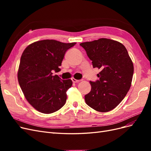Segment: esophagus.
<instances>
[{
	"label": "esophagus",
	"instance_id": "esophagus-1",
	"mask_svg": "<svg viewBox=\"0 0 151 151\" xmlns=\"http://www.w3.org/2000/svg\"><path fill=\"white\" fill-rule=\"evenodd\" d=\"M72 82L74 83H79V82H80V80H77V79H74V78H72Z\"/></svg>",
	"mask_w": 151,
	"mask_h": 151
}]
</instances>
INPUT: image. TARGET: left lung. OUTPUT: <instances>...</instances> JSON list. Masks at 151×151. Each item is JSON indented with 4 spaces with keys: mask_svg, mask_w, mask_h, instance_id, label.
Wrapping results in <instances>:
<instances>
[{
    "mask_svg": "<svg viewBox=\"0 0 151 151\" xmlns=\"http://www.w3.org/2000/svg\"><path fill=\"white\" fill-rule=\"evenodd\" d=\"M94 68L100 69L99 79L90 81L91 90L85 95L89 106L99 112H108L119 104L129 91L134 65L124 45L116 41L100 38L81 43Z\"/></svg>",
    "mask_w": 151,
    "mask_h": 151,
    "instance_id": "8db88e82",
    "label": "left lung"
}]
</instances>
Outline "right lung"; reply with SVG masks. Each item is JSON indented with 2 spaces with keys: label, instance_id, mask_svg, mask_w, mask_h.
Here are the masks:
<instances>
[{
  "label": "right lung",
  "instance_id": "right-lung-1",
  "mask_svg": "<svg viewBox=\"0 0 151 151\" xmlns=\"http://www.w3.org/2000/svg\"><path fill=\"white\" fill-rule=\"evenodd\" d=\"M76 44L44 40L31 43L22 53L18 82L27 101L38 111L52 113L65 104L66 92L72 81L53 76L52 72L60 70L67 50Z\"/></svg>",
  "mask_w": 151,
  "mask_h": 151
}]
</instances>
